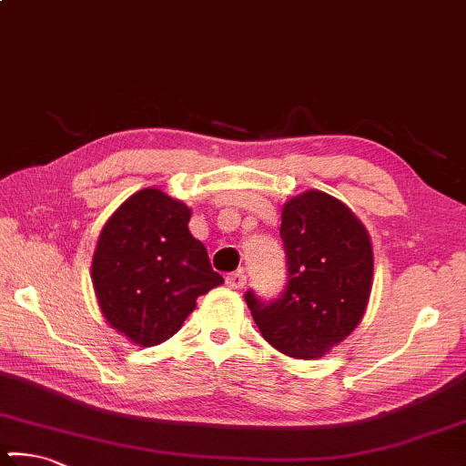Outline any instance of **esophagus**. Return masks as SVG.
Masks as SVG:
<instances>
[{
  "mask_svg": "<svg viewBox=\"0 0 466 466\" xmlns=\"http://www.w3.org/2000/svg\"><path fill=\"white\" fill-rule=\"evenodd\" d=\"M227 286L233 288V289H241L246 286V275L241 271H235V273H228L227 275Z\"/></svg>",
  "mask_w": 466,
  "mask_h": 466,
  "instance_id": "esophagus-1",
  "label": "esophagus"
}]
</instances>
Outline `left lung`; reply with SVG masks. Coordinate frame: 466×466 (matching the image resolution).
I'll return each instance as SVG.
<instances>
[{"mask_svg":"<svg viewBox=\"0 0 466 466\" xmlns=\"http://www.w3.org/2000/svg\"><path fill=\"white\" fill-rule=\"evenodd\" d=\"M279 235L288 283L265 302L252 289L248 309L262 339L296 360L329 353L360 326L372 292L374 254L366 227L340 199L305 191L281 208Z\"/></svg>","mask_w":466,"mask_h":466,"instance_id":"8db88e82","label":"left lung"}]
</instances>
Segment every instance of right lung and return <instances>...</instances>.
Returning <instances> with one entry per match:
<instances>
[{
    "mask_svg": "<svg viewBox=\"0 0 466 466\" xmlns=\"http://www.w3.org/2000/svg\"><path fill=\"white\" fill-rule=\"evenodd\" d=\"M188 220L191 208L151 187L127 198L98 235L92 258L98 307L134 345L170 339L195 300L225 281Z\"/></svg>",
    "mask_w": 466,
    "mask_h": 466,
    "instance_id": "right-lung-1",
    "label": "right lung"
}]
</instances>
